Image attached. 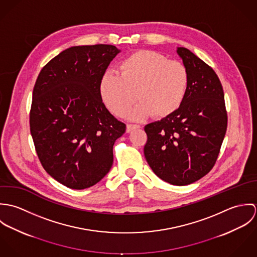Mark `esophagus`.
I'll return each mask as SVG.
<instances>
[{"mask_svg": "<svg viewBox=\"0 0 257 257\" xmlns=\"http://www.w3.org/2000/svg\"><path fill=\"white\" fill-rule=\"evenodd\" d=\"M141 125L140 124H133V123H128L126 125V133H131L133 130H136V128H140Z\"/></svg>", "mask_w": 257, "mask_h": 257, "instance_id": "esophagus-1", "label": "esophagus"}]
</instances>
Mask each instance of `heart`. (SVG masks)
Segmentation results:
<instances>
[{
	"instance_id": "b5f03b06",
	"label": "heart",
	"mask_w": 257,
	"mask_h": 257,
	"mask_svg": "<svg viewBox=\"0 0 257 257\" xmlns=\"http://www.w3.org/2000/svg\"><path fill=\"white\" fill-rule=\"evenodd\" d=\"M118 74H105L100 94L109 110L123 116L138 99L141 101L128 116L142 119L166 117L178 110L186 98L189 74L177 60L152 50H139L119 63Z\"/></svg>"
}]
</instances>
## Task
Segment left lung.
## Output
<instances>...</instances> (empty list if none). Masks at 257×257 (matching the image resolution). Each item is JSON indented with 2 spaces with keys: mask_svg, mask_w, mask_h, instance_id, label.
<instances>
[{
  "mask_svg": "<svg viewBox=\"0 0 257 257\" xmlns=\"http://www.w3.org/2000/svg\"><path fill=\"white\" fill-rule=\"evenodd\" d=\"M177 53L189 74L182 106L172 114L145 126V156L165 182L193 183L214 167L227 126L222 86L211 66L185 47Z\"/></svg>",
  "mask_w": 257,
  "mask_h": 257,
  "instance_id": "1",
  "label": "left lung"
}]
</instances>
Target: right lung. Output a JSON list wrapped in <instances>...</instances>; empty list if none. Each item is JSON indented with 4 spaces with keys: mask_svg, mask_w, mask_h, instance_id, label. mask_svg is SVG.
<instances>
[{
    "mask_svg": "<svg viewBox=\"0 0 257 257\" xmlns=\"http://www.w3.org/2000/svg\"><path fill=\"white\" fill-rule=\"evenodd\" d=\"M119 50L110 44L73 46L38 74L30 127L38 159L59 183L76 190L101 181L125 132L104 105L100 83Z\"/></svg>",
    "mask_w": 257,
    "mask_h": 257,
    "instance_id": "obj_1",
    "label": "right lung"
}]
</instances>
